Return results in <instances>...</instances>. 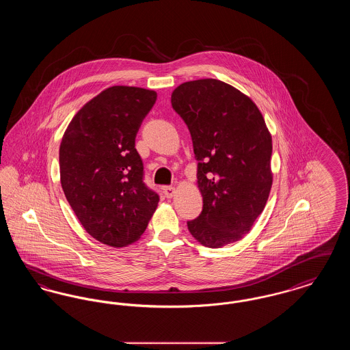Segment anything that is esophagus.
<instances>
[{
  "mask_svg": "<svg viewBox=\"0 0 350 350\" xmlns=\"http://www.w3.org/2000/svg\"><path fill=\"white\" fill-rule=\"evenodd\" d=\"M163 190H164V194H165L167 198H172L176 194V189L173 186H164Z\"/></svg>",
  "mask_w": 350,
  "mask_h": 350,
  "instance_id": "34e87169",
  "label": "esophagus"
}]
</instances>
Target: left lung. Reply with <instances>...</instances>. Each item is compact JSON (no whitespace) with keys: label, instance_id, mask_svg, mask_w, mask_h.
I'll return each mask as SVG.
<instances>
[{"label":"left lung","instance_id":"1","mask_svg":"<svg viewBox=\"0 0 350 350\" xmlns=\"http://www.w3.org/2000/svg\"><path fill=\"white\" fill-rule=\"evenodd\" d=\"M172 106L198 160L203 208L187 228L202 245L221 248L250 232L265 208L273 183L271 135L256 103L215 79L181 83Z\"/></svg>","mask_w":350,"mask_h":350}]
</instances>
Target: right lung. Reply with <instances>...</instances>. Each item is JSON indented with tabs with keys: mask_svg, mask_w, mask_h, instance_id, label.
Returning a JSON list of instances; mask_svg holds the SVG:
<instances>
[{
	"mask_svg": "<svg viewBox=\"0 0 350 350\" xmlns=\"http://www.w3.org/2000/svg\"><path fill=\"white\" fill-rule=\"evenodd\" d=\"M157 98L136 86H111L70 120L60 150V183L85 231L122 248L146 231L159 196L143 181L135 137Z\"/></svg>",
	"mask_w": 350,
	"mask_h": 350,
	"instance_id": "add662e5",
	"label": "right lung"
}]
</instances>
